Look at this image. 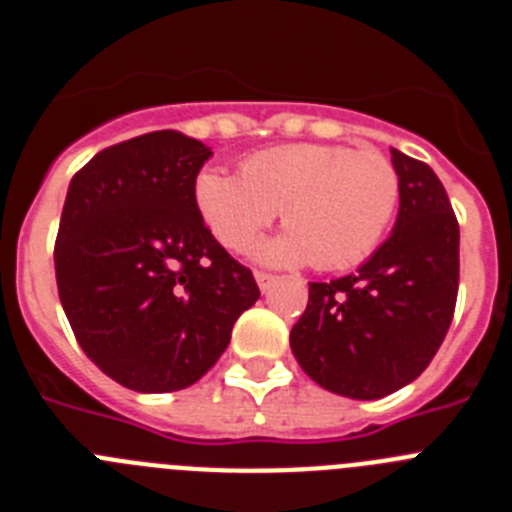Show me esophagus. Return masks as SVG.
Returning <instances> with one entry per match:
<instances>
[{
    "label": "esophagus",
    "mask_w": 512,
    "mask_h": 512,
    "mask_svg": "<svg viewBox=\"0 0 512 512\" xmlns=\"http://www.w3.org/2000/svg\"><path fill=\"white\" fill-rule=\"evenodd\" d=\"M253 277H256V284H259L261 292H266V289L271 287V282H274V277L266 274V271H253Z\"/></svg>",
    "instance_id": "esophagus-1"
}]
</instances>
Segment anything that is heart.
I'll return each instance as SVG.
<instances>
[{
  "instance_id": "b5f03b06",
  "label": "heart",
  "mask_w": 512,
  "mask_h": 512,
  "mask_svg": "<svg viewBox=\"0 0 512 512\" xmlns=\"http://www.w3.org/2000/svg\"><path fill=\"white\" fill-rule=\"evenodd\" d=\"M194 202L230 251H246L282 210L287 230L259 248V259L336 271L364 261L384 241L400 205V176L379 151L287 143L251 153L241 176L205 169L194 182Z\"/></svg>"
}]
</instances>
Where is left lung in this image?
<instances>
[{
  "label": "left lung",
  "mask_w": 512,
  "mask_h": 512,
  "mask_svg": "<svg viewBox=\"0 0 512 512\" xmlns=\"http://www.w3.org/2000/svg\"><path fill=\"white\" fill-rule=\"evenodd\" d=\"M400 210L390 238L356 274L312 282L289 333L302 372L328 392L379 400L431 364L454 318L459 223L441 179L392 148Z\"/></svg>",
  "instance_id": "1"
}]
</instances>
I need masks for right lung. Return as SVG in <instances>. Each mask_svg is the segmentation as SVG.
Masks as SVG:
<instances>
[{"instance_id":"add662e5","label":"right lung","mask_w":512,"mask_h":512,"mask_svg":"<svg viewBox=\"0 0 512 512\" xmlns=\"http://www.w3.org/2000/svg\"><path fill=\"white\" fill-rule=\"evenodd\" d=\"M210 156L202 140L156 130L99 151L69 184L58 297L84 354L128 390L176 392L205 377L261 295L194 202Z\"/></svg>"}]
</instances>
